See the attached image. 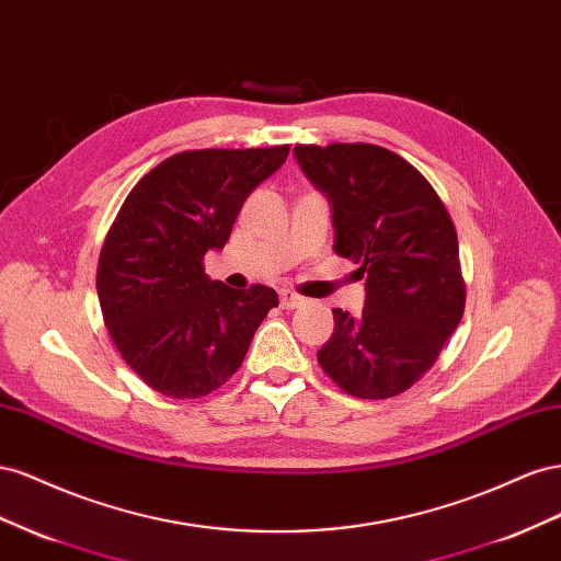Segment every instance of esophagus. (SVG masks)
<instances>
[{
  "label": "esophagus",
  "instance_id": "1",
  "mask_svg": "<svg viewBox=\"0 0 561 561\" xmlns=\"http://www.w3.org/2000/svg\"><path fill=\"white\" fill-rule=\"evenodd\" d=\"M279 302H282V308H286V310H296V308L302 306V302H306V298L298 296L296 291L282 289V291H279Z\"/></svg>",
  "mask_w": 561,
  "mask_h": 561
}]
</instances>
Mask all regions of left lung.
<instances>
[{
	"label": "left lung",
	"mask_w": 561,
	"mask_h": 561,
	"mask_svg": "<svg viewBox=\"0 0 561 561\" xmlns=\"http://www.w3.org/2000/svg\"><path fill=\"white\" fill-rule=\"evenodd\" d=\"M296 162L333 209V251L359 265V314L333 310L317 352L327 376L352 397L409 390L466 310L454 220L423 173L371 142L296 146Z\"/></svg>",
	"instance_id": "left-lung-1"
}]
</instances>
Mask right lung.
I'll list each match as a JSON object with an SVG mask.
<instances>
[{"label":"right lung","instance_id":"obj_1","mask_svg":"<svg viewBox=\"0 0 561 561\" xmlns=\"http://www.w3.org/2000/svg\"><path fill=\"white\" fill-rule=\"evenodd\" d=\"M289 146L187 150L142 175L99 259V300L124 362L157 392L197 399L242 366L255 329L279 306L275 289H230L204 275L251 192Z\"/></svg>","mask_w":561,"mask_h":561}]
</instances>
